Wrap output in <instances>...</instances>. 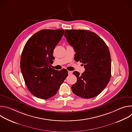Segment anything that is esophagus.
Listing matches in <instances>:
<instances>
[{
    "label": "esophagus",
    "instance_id": "34e87169",
    "mask_svg": "<svg viewBox=\"0 0 132 132\" xmlns=\"http://www.w3.org/2000/svg\"><path fill=\"white\" fill-rule=\"evenodd\" d=\"M72 71H68V75H71V74H72Z\"/></svg>",
    "mask_w": 132,
    "mask_h": 132
}]
</instances>
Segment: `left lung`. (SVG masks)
Wrapping results in <instances>:
<instances>
[{
  "instance_id": "8db88e82",
  "label": "left lung",
  "mask_w": 132,
  "mask_h": 132,
  "mask_svg": "<svg viewBox=\"0 0 132 132\" xmlns=\"http://www.w3.org/2000/svg\"><path fill=\"white\" fill-rule=\"evenodd\" d=\"M64 35L76 54L75 60L83 63L85 71L81 75L74 71L77 81L72 85V92L82 98L97 96L108 84L111 74L109 48L95 33L84 30H66Z\"/></svg>"
}]
</instances>
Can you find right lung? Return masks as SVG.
Listing matches in <instances>:
<instances>
[{
  "label": "right lung",
  "mask_w": 132,
  "mask_h": 132,
  "mask_svg": "<svg viewBox=\"0 0 132 132\" xmlns=\"http://www.w3.org/2000/svg\"><path fill=\"white\" fill-rule=\"evenodd\" d=\"M64 30L44 29L33 34L27 42L21 54L20 68L30 92L34 96L47 99L55 96L68 76L65 69L51 68L55 46Z\"/></svg>",
  "instance_id": "obj_1"
}]
</instances>
